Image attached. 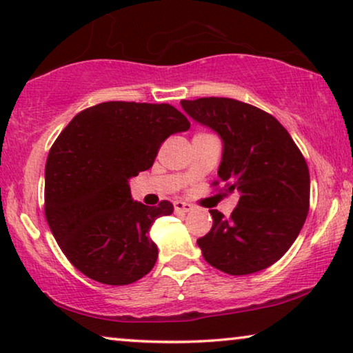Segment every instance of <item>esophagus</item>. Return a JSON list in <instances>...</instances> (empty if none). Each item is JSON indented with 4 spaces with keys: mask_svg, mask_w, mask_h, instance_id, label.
<instances>
[{
    "mask_svg": "<svg viewBox=\"0 0 353 353\" xmlns=\"http://www.w3.org/2000/svg\"><path fill=\"white\" fill-rule=\"evenodd\" d=\"M174 209L177 210V212H188V210L193 209V206H192V204L185 203V201H181V199H177V201H174Z\"/></svg>",
    "mask_w": 353,
    "mask_h": 353,
    "instance_id": "esophagus-1",
    "label": "esophagus"
}]
</instances>
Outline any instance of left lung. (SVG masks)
I'll use <instances>...</instances> for the list:
<instances>
[{
    "mask_svg": "<svg viewBox=\"0 0 353 353\" xmlns=\"http://www.w3.org/2000/svg\"><path fill=\"white\" fill-rule=\"evenodd\" d=\"M193 120L223 139L220 192L239 193L228 219L209 210L212 228L196 243L210 266L245 276L276 263L290 249L307 217L309 168L276 117L233 98L182 99Z\"/></svg>",
    "mask_w": 353,
    "mask_h": 353,
    "instance_id": "1",
    "label": "left lung"
}]
</instances>
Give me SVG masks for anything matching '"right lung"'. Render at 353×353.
Returning <instances> with one entry per match:
<instances>
[{
    "label": "right lung",
    "mask_w": 353,
    "mask_h": 353,
    "mask_svg": "<svg viewBox=\"0 0 353 353\" xmlns=\"http://www.w3.org/2000/svg\"><path fill=\"white\" fill-rule=\"evenodd\" d=\"M190 128L171 104L108 101L79 112L50 147L44 210L63 254L82 274L128 285L154 268L150 227L170 201L131 199L128 179L149 170L163 141Z\"/></svg>",
    "instance_id": "obj_1"
}]
</instances>
